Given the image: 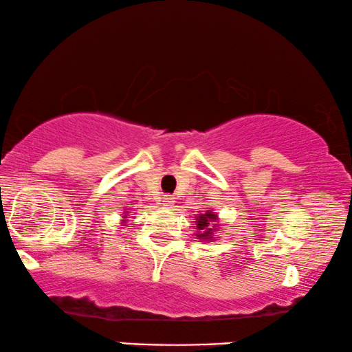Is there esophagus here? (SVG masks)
Listing matches in <instances>:
<instances>
[{"label":"esophagus","instance_id":"34e87169","mask_svg":"<svg viewBox=\"0 0 352 352\" xmlns=\"http://www.w3.org/2000/svg\"><path fill=\"white\" fill-rule=\"evenodd\" d=\"M173 199H175V198H173L172 195H166V197H164V203H162L164 208H172Z\"/></svg>","mask_w":352,"mask_h":352}]
</instances>
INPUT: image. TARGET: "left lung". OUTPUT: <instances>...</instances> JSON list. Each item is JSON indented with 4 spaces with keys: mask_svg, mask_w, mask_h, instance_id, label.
<instances>
[{
    "mask_svg": "<svg viewBox=\"0 0 352 352\" xmlns=\"http://www.w3.org/2000/svg\"><path fill=\"white\" fill-rule=\"evenodd\" d=\"M217 221V214L212 211H206L204 214L197 216V237L201 240H212V230L217 229V224L212 226V222Z\"/></svg>",
    "mask_w": 352,
    "mask_h": 352,
    "instance_id": "obj_1",
    "label": "left lung"
}]
</instances>
